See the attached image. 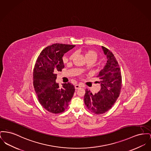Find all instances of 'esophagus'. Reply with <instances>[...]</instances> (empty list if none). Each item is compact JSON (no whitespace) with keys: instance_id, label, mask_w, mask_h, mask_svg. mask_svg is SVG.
<instances>
[{"instance_id":"34e87169","label":"esophagus","mask_w":151,"mask_h":151,"mask_svg":"<svg viewBox=\"0 0 151 151\" xmlns=\"http://www.w3.org/2000/svg\"><path fill=\"white\" fill-rule=\"evenodd\" d=\"M80 87H81V86H79V85H78V84H76V85L75 86V88L76 89H78Z\"/></svg>"}]
</instances>
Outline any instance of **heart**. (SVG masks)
Here are the masks:
<instances>
[{
    "mask_svg": "<svg viewBox=\"0 0 151 151\" xmlns=\"http://www.w3.org/2000/svg\"><path fill=\"white\" fill-rule=\"evenodd\" d=\"M83 53L84 55V56L86 58V59L88 60V61H92L93 62H94L97 58H98V53H96L95 51L92 50H88L87 51H85L83 52ZM73 58V55H71V56L69 58L70 60H72ZM85 68H84L83 70H84Z\"/></svg>",
    "mask_w": 151,
    "mask_h": 151,
    "instance_id": "obj_1",
    "label": "heart"
}]
</instances>
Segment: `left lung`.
<instances>
[{"label":"left lung","mask_w":151,"mask_h":151,"mask_svg":"<svg viewBox=\"0 0 151 151\" xmlns=\"http://www.w3.org/2000/svg\"><path fill=\"white\" fill-rule=\"evenodd\" d=\"M102 48L108 60L97 76L101 89L95 95L86 89L84 98L87 108L97 115L104 114L112 107L120 95L122 86L120 68L114 55L105 47L102 46Z\"/></svg>","instance_id":"1"}]
</instances>
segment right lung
<instances>
[{
  "label": "right lung",
  "instance_id": "1",
  "mask_svg": "<svg viewBox=\"0 0 151 151\" xmlns=\"http://www.w3.org/2000/svg\"><path fill=\"white\" fill-rule=\"evenodd\" d=\"M75 45L56 43L45 48L39 55L34 68L33 84L38 101L45 109L52 114L62 113L67 108L75 87L70 83L59 87L55 80L58 71L64 68V54Z\"/></svg>",
  "mask_w": 151,
  "mask_h": 151
}]
</instances>
